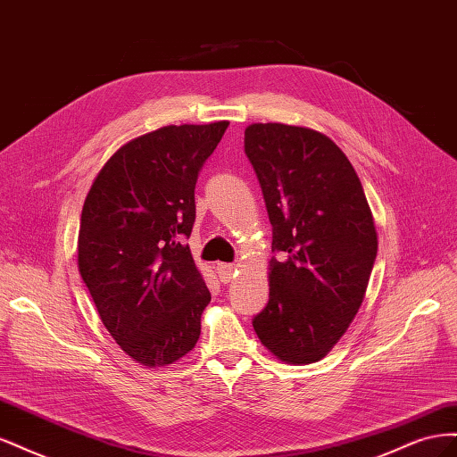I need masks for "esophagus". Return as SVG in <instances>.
<instances>
[{
	"mask_svg": "<svg viewBox=\"0 0 457 457\" xmlns=\"http://www.w3.org/2000/svg\"><path fill=\"white\" fill-rule=\"evenodd\" d=\"M215 270L219 274V280L223 284H228L234 278V276H237V267L228 265V262H219Z\"/></svg>",
	"mask_w": 457,
	"mask_h": 457,
	"instance_id": "obj_1",
	"label": "esophagus"
}]
</instances>
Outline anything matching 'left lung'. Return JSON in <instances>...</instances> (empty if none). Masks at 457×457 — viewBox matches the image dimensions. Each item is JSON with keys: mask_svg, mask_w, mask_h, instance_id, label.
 Segmentation results:
<instances>
[{"mask_svg": "<svg viewBox=\"0 0 457 457\" xmlns=\"http://www.w3.org/2000/svg\"><path fill=\"white\" fill-rule=\"evenodd\" d=\"M272 225L269 303L253 318L261 343L286 364L336 347L361 309L378 230L343 150L320 131L252 123L244 131Z\"/></svg>", "mask_w": 457, "mask_h": 457, "instance_id": "1", "label": "left lung"}]
</instances>
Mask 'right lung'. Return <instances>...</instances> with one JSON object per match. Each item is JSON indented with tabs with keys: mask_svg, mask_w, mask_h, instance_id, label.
<instances>
[{
	"mask_svg": "<svg viewBox=\"0 0 457 457\" xmlns=\"http://www.w3.org/2000/svg\"><path fill=\"white\" fill-rule=\"evenodd\" d=\"M228 121L163 126L121 145L81 210L78 269L104 328L135 362L165 368L200 337L212 301L185 238L195 188Z\"/></svg>",
	"mask_w": 457,
	"mask_h": 457,
	"instance_id": "add662e5",
	"label": "right lung"
}]
</instances>
